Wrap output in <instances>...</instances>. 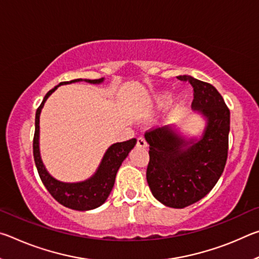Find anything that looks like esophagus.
Returning a JSON list of instances; mask_svg holds the SVG:
<instances>
[{"label": "esophagus", "mask_w": 259, "mask_h": 259, "mask_svg": "<svg viewBox=\"0 0 259 259\" xmlns=\"http://www.w3.org/2000/svg\"><path fill=\"white\" fill-rule=\"evenodd\" d=\"M137 146L142 147V148H146L147 147V143L144 137H138L137 138Z\"/></svg>", "instance_id": "esophagus-1"}]
</instances>
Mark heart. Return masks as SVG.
Instances as JSON below:
<instances>
[{
    "label": "heart",
    "mask_w": 259,
    "mask_h": 259,
    "mask_svg": "<svg viewBox=\"0 0 259 259\" xmlns=\"http://www.w3.org/2000/svg\"><path fill=\"white\" fill-rule=\"evenodd\" d=\"M154 100H155L156 106H164V105H166V104L169 103V100H170V94H169V93H161V94H157V95L155 96ZM183 103H184L183 98H178V100H177V108H178L179 106H182Z\"/></svg>",
    "instance_id": "obj_1"
}]
</instances>
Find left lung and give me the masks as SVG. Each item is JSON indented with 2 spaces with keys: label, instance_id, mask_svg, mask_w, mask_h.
I'll list each match as a JSON object with an SVG mask.
<instances>
[{
  "label": "left lung",
  "instance_id": "1",
  "mask_svg": "<svg viewBox=\"0 0 259 259\" xmlns=\"http://www.w3.org/2000/svg\"><path fill=\"white\" fill-rule=\"evenodd\" d=\"M177 78L192 84V108L203 117L205 126L199 138H187L175 126L146 133L150 145L146 178L157 201L166 207L183 209L204 198L224 171L230 109L213 85L188 75Z\"/></svg>",
  "mask_w": 259,
  "mask_h": 259
}]
</instances>
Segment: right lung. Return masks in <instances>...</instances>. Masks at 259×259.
<instances>
[{
	"label": "right lung",
	"mask_w": 259,
	"mask_h": 259,
	"mask_svg": "<svg viewBox=\"0 0 259 259\" xmlns=\"http://www.w3.org/2000/svg\"><path fill=\"white\" fill-rule=\"evenodd\" d=\"M105 78H98V80H87V78H76L69 82H61L58 85H56L54 89H51L46 95L41 103L40 107L37 108L35 114V134L33 140V154L36 169L40 175V178L43 185L49 191L50 194L54 196L60 204L65 205L69 209L78 210V211H87V210H93L102 205L107 200L109 193L112 192V188L115 183V177L117 170L122 164V162L125 160V157L129 155L130 151L135 147L137 140L133 138L126 142L115 143L107 148L105 152L100 164L96 170V172L90 178L85 179L83 182L77 183H64L60 182L48 172L46 165L41 159L40 153V114L47 99L50 97L52 93H55L57 88L68 84V83L81 82L84 81L91 84H100L104 82Z\"/></svg>",
	"instance_id": "add662e5"
}]
</instances>
